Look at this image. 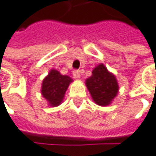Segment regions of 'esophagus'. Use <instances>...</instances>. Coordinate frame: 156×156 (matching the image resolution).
<instances>
[{"mask_svg":"<svg viewBox=\"0 0 156 156\" xmlns=\"http://www.w3.org/2000/svg\"><path fill=\"white\" fill-rule=\"evenodd\" d=\"M73 76L75 78H80V71L79 70H74L73 72Z\"/></svg>","mask_w":156,"mask_h":156,"instance_id":"obj_1","label":"esophagus"}]
</instances>
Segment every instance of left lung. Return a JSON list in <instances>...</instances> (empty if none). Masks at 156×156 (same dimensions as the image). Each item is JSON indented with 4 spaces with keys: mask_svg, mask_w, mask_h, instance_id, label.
<instances>
[{
    "mask_svg": "<svg viewBox=\"0 0 156 156\" xmlns=\"http://www.w3.org/2000/svg\"><path fill=\"white\" fill-rule=\"evenodd\" d=\"M86 86L94 102L101 106L112 104L119 91L116 77L103 63L93 69L92 76L86 80Z\"/></svg>",
    "mask_w": 156,
    "mask_h": 156,
    "instance_id": "obj_1",
    "label": "left lung"
}]
</instances>
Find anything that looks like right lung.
I'll list each match as a JSON object with an SVG mask.
<instances>
[{"label":"right lung","instance_id":"right-lung-1","mask_svg":"<svg viewBox=\"0 0 156 156\" xmlns=\"http://www.w3.org/2000/svg\"><path fill=\"white\" fill-rule=\"evenodd\" d=\"M73 80L66 75H62L56 69H51L42 83V95L47 100L50 106L55 107L62 103L64 94L69 85Z\"/></svg>","mask_w":156,"mask_h":156}]
</instances>
